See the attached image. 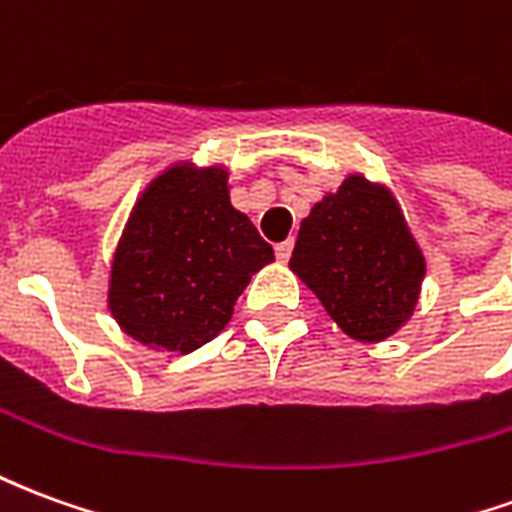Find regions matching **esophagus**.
Returning <instances> with one entry per match:
<instances>
[{"label": "esophagus", "instance_id": "34e87169", "mask_svg": "<svg viewBox=\"0 0 512 512\" xmlns=\"http://www.w3.org/2000/svg\"><path fill=\"white\" fill-rule=\"evenodd\" d=\"M274 252H277V260L279 263H285V260H288L290 257V252H293V241H282V244H277L274 246Z\"/></svg>", "mask_w": 512, "mask_h": 512}]
</instances>
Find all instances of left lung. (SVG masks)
<instances>
[{"mask_svg": "<svg viewBox=\"0 0 512 512\" xmlns=\"http://www.w3.org/2000/svg\"><path fill=\"white\" fill-rule=\"evenodd\" d=\"M288 266L356 343L406 326L428 268L392 189L362 172L312 205Z\"/></svg>", "mask_w": 512, "mask_h": 512, "instance_id": "left-lung-1", "label": "left lung"}]
</instances>
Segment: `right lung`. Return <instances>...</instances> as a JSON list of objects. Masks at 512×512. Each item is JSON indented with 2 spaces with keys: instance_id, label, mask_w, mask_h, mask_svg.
<instances>
[{
  "instance_id": "obj_1",
  "label": "right lung",
  "mask_w": 512,
  "mask_h": 512,
  "mask_svg": "<svg viewBox=\"0 0 512 512\" xmlns=\"http://www.w3.org/2000/svg\"><path fill=\"white\" fill-rule=\"evenodd\" d=\"M271 260V244L230 202L227 167L178 161L128 213L106 304L136 343L191 354L230 323L235 299Z\"/></svg>"
}]
</instances>
